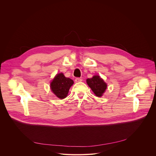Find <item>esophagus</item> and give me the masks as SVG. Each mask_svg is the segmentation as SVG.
Wrapping results in <instances>:
<instances>
[{"mask_svg": "<svg viewBox=\"0 0 156 156\" xmlns=\"http://www.w3.org/2000/svg\"><path fill=\"white\" fill-rule=\"evenodd\" d=\"M81 81H82V79H81V78H76L75 80V81L76 82V83L81 82Z\"/></svg>", "mask_w": 156, "mask_h": 156, "instance_id": "obj_1", "label": "esophagus"}]
</instances>
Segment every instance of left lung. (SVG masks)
Instances as JSON below:
<instances>
[{
  "label": "left lung",
  "instance_id": "1",
  "mask_svg": "<svg viewBox=\"0 0 156 156\" xmlns=\"http://www.w3.org/2000/svg\"><path fill=\"white\" fill-rule=\"evenodd\" d=\"M86 82L93 93L98 97L102 96L107 88V84L98 75H95L92 78L87 79Z\"/></svg>",
  "mask_w": 156,
  "mask_h": 156
}]
</instances>
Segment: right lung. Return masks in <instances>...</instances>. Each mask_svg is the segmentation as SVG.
Returning a JSON list of instances; mask_svg holds the SVG:
<instances>
[{
    "label": "right lung",
    "mask_w": 156,
    "mask_h": 156,
    "mask_svg": "<svg viewBox=\"0 0 156 156\" xmlns=\"http://www.w3.org/2000/svg\"><path fill=\"white\" fill-rule=\"evenodd\" d=\"M73 84V81L69 78H66L61 73L57 74L51 83L52 91L57 97L62 99L66 97L70 87Z\"/></svg>",
    "instance_id": "add662e5"
}]
</instances>
